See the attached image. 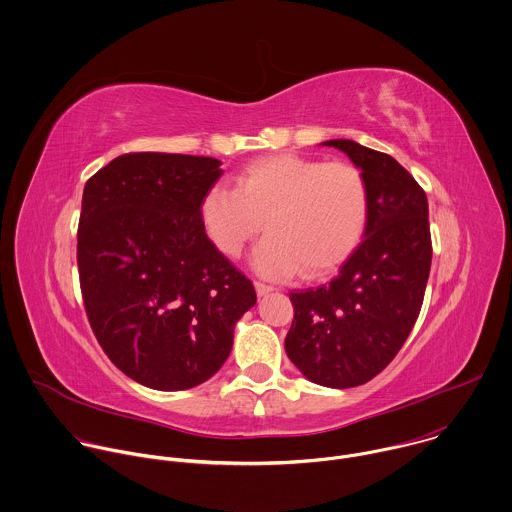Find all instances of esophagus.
I'll use <instances>...</instances> for the list:
<instances>
[{"label":"esophagus","mask_w":512,"mask_h":512,"mask_svg":"<svg viewBox=\"0 0 512 512\" xmlns=\"http://www.w3.org/2000/svg\"><path fill=\"white\" fill-rule=\"evenodd\" d=\"M255 291H257V295L259 297H265V295H269L271 291H275L271 285H265V283H261V281H255Z\"/></svg>","instance_id":"esophagus-1"}]
</instances>
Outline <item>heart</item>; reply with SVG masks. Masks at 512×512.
<instances>
[{
  "label": "heart",
  "instance_id": "heart-1",
  "mask_svg": "<svg viewBox=\"0 0 512 512\" xmlns=\"http://www.w3.org/2000/svg\"><path fill=\"white\" fill-rule=\"evenodd\" d=\"M368 213V184L356 166L297 154L253 160L235 188L215 184L200 204L205 233L225 257H237L265 221L251 261L269 279L334 271L358 247Z\"/></svg>",
  "mask_w": 512,
  "mask_h": 512
}]
</instances>
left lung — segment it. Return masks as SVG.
<instances>
[{"mask_svg":"<svg viewBox=\"0 0 512 512\" xmlns=\"http://www.w3.org/2000/svg\"><path fill=\"white\" fill-rule=\"evenodd\" d=\"M362 170L370 213L364 239L328 283L291 293L285 338L291 362L310 382L354 388L400 352L419 316L431 267L427 196L392 156L354 140H328Z\"/></svg>","mask_w":512,"mask_h":512,"instance_id":"1","label":"left lung"}]
</instances>
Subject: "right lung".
I'll return each instance as SVG.
<instances>
[{"label": "right lung", "instance_id": "1", "mask_svg": "<svg viewBox=\"0 0 512 512\" xmlns=\"http://www.w3.org/2000/svg\"><path fill=\"white\" fill-rule=\"evenodd\" d=\"M221 162L132 152L89 178L77 265L91 328L110 362L152 390H188L227 360L253 283L200 219Z\"/></svg>", "mask_w": 512, "mask_h": 512}]
</instances>
